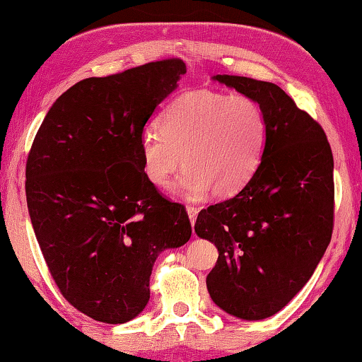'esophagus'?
<instances>
[{
    "instance_id": "esophagus-1",
    "label": "esophagus",
    "mask_w": 362,
    "mask_h": 362,
    "mask_svg": "<svg viewBox=\"0 0 362 362\" xmlns=\"http://www.w3.org/2000/svg\"><path fill=\"white\" fill-rule=\"evenodd\" d=\"M187 213H188V218H190V223L193 226V224H195L197 216L199 213V208H197V206H187Z\"/></svg>"
}]
</instances>
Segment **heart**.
<instances>
[{"mask_svg":"<svg viewBox=\"0 0 362 362\" xmlns=\"http://www.w3.org/2000/svg\"><path fill=\"white\" fill-rule=\"evenodd\" d=\"M144 129L139 156L146 179L167 188L183 167L177 192L188 199L211 190L230 197L242 190L262 160L267 120L255 100L242 94L199 90L177 97Z\"/></svg>","mask_w":362,"mask_h":362,"instance_id":"obj_1","label":"heart"}]
</instances>
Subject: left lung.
Segmentation results:
<instances>
[{"label":"left lung","instance_id":"8db88e82","mask_svg":"<svg viewBox=\"0 0 362 362\" xmlns=\"http://www.w3.org/2000/svg\"><path fill=\"white\" fill-rule=\"evenodd\" d=\"M260 105L267 120L262 160L250 182L202 209L195 233L218 247L206 288L219 309L263 320L304 288L333 230V154L325 132L273 83L216 74Z\"/></svg>","mask_w":362,"mask_h":362}]
</instances>
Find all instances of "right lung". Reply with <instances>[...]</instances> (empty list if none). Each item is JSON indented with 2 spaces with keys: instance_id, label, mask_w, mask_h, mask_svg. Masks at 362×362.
<instances>
[{
  "instance_id": "add662e5",
  "label": "right lung",
  "mask_w": 362,
  "mask_h": 362,
  "mask_svg": "<svg viewBox=\"0 0 362 362\" xmlns=\"http://www.w3.org/2000/svg\"><path fill=\"white\" fill-rule=\"evenodd\" d=\"M185 73L172 58L79 81L32 143L25 197L37 242L64 299L94 320L141 314L156 258L192 235L185 208L156 190L139 156L144 125Z\"/></svg>"
}]
</instances>
